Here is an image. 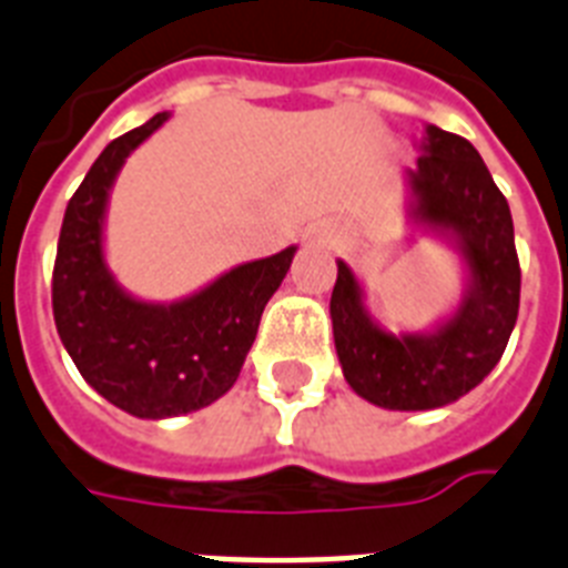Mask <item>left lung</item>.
Instances as JSON below:
<instances>
[{
    "label": "left lung",
    "instance_id": "8db88e82",
    "mask_svg": "<svg viewBox=\"0 0 568 568\" xmlns=\"http://www.w3.org/2000/svg\"><path fill=\"white\" fill-rule=\"evenodd\" d=\"M415 168L403 171L406 220L462 257L456 311L420 334H392L365 307V290L336 261L331 295L336 357L348 386L379 409H442L494 372L519 313V261L508 200L479 150L426 124Z\"/></svg>",
    "mask_w": 568,
    "mask_h": 568
}]
</instances>
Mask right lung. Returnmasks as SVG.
Returning <instances> with one entry per match:
<instances>
[{"label":"right lung","instance_id":"1","mask_svg":"<svg viewBox=\"0 0 568 568\" xmlns=\"http://www.w3.org/2000/svg\"><path fill=\"white\" fill-rule=\"evenodd\" d=\"M168 119L171 112H156L119 135L89 168L65 205L51 281L54 325L81 377L112 406L144 420L189 415L226 395L298 250L232 266L176 302L126 293L104 255L110 191L126 156Z\"/></svg>","mask_w":568,"mask_h":568}]
</instances>
